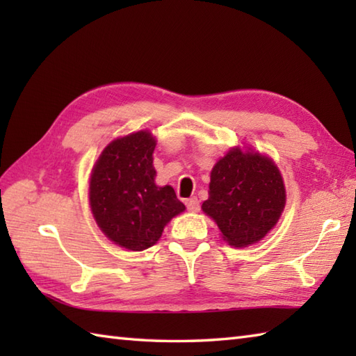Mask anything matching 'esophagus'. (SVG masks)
Returning <instances> with one entry per match:
<instances>
[{
	"label": "esophagus",
	"mask_w": 356,
	"mask_h": 356,
	"mask_svg": "<svg viewBox=\"0 0 356 356\" xmlns=\"http://www.w3.org/2000/svg\"><path fill=\"white\" fill-rule=\"evenodd\" d=\"M185 203H186V209H188V211H191V213H197L199 208H200L197 197H190V199H186V200H185Z\"/></svg>",
	"instance_id": "obj_1"
}]
</instances>
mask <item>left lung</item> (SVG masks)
Returning <instances> with one entry per match:
<instances>
[{
  "label": "left lung",
  "instance_id": "left-lung-1",
  "mask_svg": "<svg viewBox=\"0 0 356 356\" xmlns=\"http://www.w3.org/2000/svg\"><path fill=\"white\" fill-rule=\"evenodd\" d=\"M286 203L283 177L272 159L238 147L211 171L203 213L217 223L234 248L260 241L277 225Z\"/></svg>",
  "mask_w": 356,
  "mask_h": 356
}]
</instances>
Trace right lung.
<instances>
[{
  "label": "right lung",
  "mask_w": 356,
  "mask_h": 356,
  "mask_svg": "<svg viewBox=\"0 0 356 356\" xmlns=\"http://www.w3.org/2000/svg\"><path fill=\"white\" fill-rule=\"evenodd\" d=\"M156 139L143 130L104 148L90 177V207L113 243L143 251L157 243L165 225L185 211L172 186H157L153 166Z\"/></svg>",
  "instance_id": "add662e5"
}]
</instances>
